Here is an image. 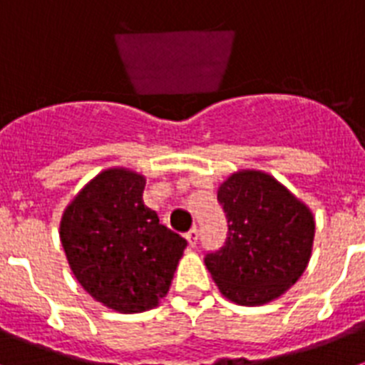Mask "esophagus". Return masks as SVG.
Masks as SVG:
<instances>
[{
  "instance_id": "esophagus-1",
  "label": "esophagus",
  "mask_w": 365,
  "mask_h": 365,
  "mask_svg": "<svg viewBox=\"0 0 365 365\" xmlns=\"http://www.w3.org/2000/svg\"><path fill=\"white\" fill-rule=\"evenodd\" d=\"M185 237H186V241H188L190 247H195V245H197V237H199V234H197V230H195V228H192V230L186 232Z\"/></svg>"
}]
</instances>
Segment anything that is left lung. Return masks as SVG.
Segmentation results:
<instances>
[{
	"instance_id": "8db88e82",
	"label": "left lung",
	"mask_w": 365,
	"mask_h": 365,
	"mask_svg": "<svg viewBox=\"0 0 365 365\" xmlns=\"http://www.w3.org/2000/svg\"><path fill=\"white\" fill-rule=\"evenodd\" d=\"M228 222L227 241L206 254L205 265L225 298L263 305L279 298L307 269L314 217L272 175L243 170L217 190Z\"/></svg>"
}]
</instances>
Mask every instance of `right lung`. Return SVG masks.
Listing matches in <instances>:
<instances>
[{
  "label": "right lung",
  "mask_w": 365,
  "mask_h": 365,
  "mask_svg": "<svg viewBox=\"0 0 365 365\" xmlns=\"http://www.w3.org/2000/svg\"><path fill=\"white\" fill-rule=\"evenodd\" d=\"M146 179L109 168L89 180L60 221V241L87 294L117 312L157 307L168 294L186 240L143 201Z\"/></svg>",
  "instance_id": "right-lung-1"
}]
</instances>
